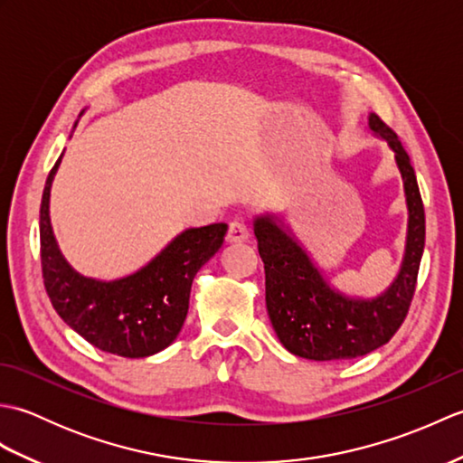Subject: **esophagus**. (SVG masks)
<instances>
[{
    "instance_id": "1",
    "label": "esophagus",
    "mask_w": 463,
    "mask_h": 463,
    "mask_svg": "<svg viewBox=\"0 0 463 463\" xmlns=\"http://www.w3.org/2000/svg\"><path fill=\"white\" fill-rule=\"evenodd\" d=\"M249 237H250L249 226L242 221H232L229 224V231H226V241L229 242H244L249 241Z\"/></svg>"
}]
</instances>
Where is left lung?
Masks as SVG:
<instances>
[{
  "instance_id": "obj_1",
  "label": "left lung",
  "mask_w": 463,
  "mask_h": 463,
  "mask_svg": "<svg viewBox=\"0 0 463 463\" xmlns=\"http://www.w3.org/2000/svg\"><path fill=\"white\" fill-rule=\"evenodd\" d=\"M370 129L396 155L408 204L406 252L396 280L380 297L350 298L330 288L298 241L277 224L274 216L254 219V237L267 277V310L282 346L294 356L328 362L364 356L390 342L404 322L416 292L426 242V214L414 166L398 135L376 113Z\"/></svg>"
}]
</instances>
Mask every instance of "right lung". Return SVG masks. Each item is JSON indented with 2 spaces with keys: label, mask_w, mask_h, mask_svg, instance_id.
<instances>
[{
  "label": "right lung",
  "mask_w": 463,
  "mask_h": 463,
  "mask_svg": "<svg viewBox=\"0 0 463 463\" xmlns=\"http://www.w3.org/2000/svg\"><path fill=\"white\" fill-rule=\"evenodd\" d=\"M59 163L61 156L47 175L39 209L47 297L67 326L95 348L123 358L153 356L181 332L194 274L222 247L229 226L214 222L186 229L131 277L111 282L85 279L59 252L49 221V193Z\"/></svg>",
  "instance_id": "1"
}]
</instances>
